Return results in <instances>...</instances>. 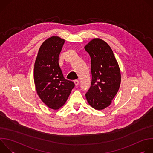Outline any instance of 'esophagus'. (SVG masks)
Listing matches in <instances>:
<instances>
[{"mask_svg": "<svg viewBox=\"0 0 153 153\" xmlns=\"http://www.w3.org/2000/svg\"><path fill=\"white\" fill-rule=\"evenodd\" d=\"M74 83L76 86H77L79 85V82L78 80H74Z\"/></svg>", "mask_w": 153, "mask_h": 153, "instance_id": "obj_1", "label": "esophagus"}]
</instances>
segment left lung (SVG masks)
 <instances>
[{
    "mask_svg": "<svg viewBox=\"0 0 153 153\" xmlns=\"http://www.w3.org/2000/svg\"><path fill=\"white\" fill-rule=\"evenodd\" d=\"M91 60V83L85 94L88 103L96 110H102L111 103L120 85L119 65L108 43L94 39L85 47Z\"/></svg>",
    "mask_w": 153,
    "mask_h": 153,
    "instance_id": "obj_1",
    "label": "left lung"
}]
</instances>
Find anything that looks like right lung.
<instances>
[{"label": "right lung", "mask_w": 153, "mask_h": 153, "mask_svg": "<svg viewBox=\"0 0 153 153\" xmlns=\"http://www.w3.org/2000/svg\"><path fill=\"white\" fill-rule=\"evenodd\" d=\"M65 40L52 36L41 45L34 68V80L38 96L48 107L58 110L66 102L75 85L65 79L59 64Z\"/></svg>", "instance_id": "add662e5"}]
</instances>
